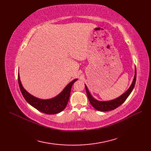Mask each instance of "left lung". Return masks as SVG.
I'll return each mask as SVG.
<instances>
[{"instance_id": "1", "label": "left lung", "mask_w": 151, "mask_h": 151, "mask_svg": "<svg viewBox=\"0 0 151 151\" xmlns=\"http://www.w3.org/2000/svg\"><path fill=\"white\" fill-rule=\"evenodd\" d=\"M135 81H136V68L135 70V75H134V78L133 80V82L130 86V88H129L125 93H123L122 95H121L118 98L111 100V101H98L96 99H94L92 96L91 95L89 91L87 88V86L85 84V88L86 90V93L87 95H88V97L89 99V101L91 105L98 111H111L113 110V109H116L119 106L124 102L127 98L129 97V96L130 94L132 93V90H133L135 84Z\"/></svg>"}]
</instances>
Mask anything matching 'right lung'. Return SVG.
Masks as SVG:
<instances>
[{
    "label": "right lung",
    "instance_id": "right-lung-1",
    "mask_svg": "<svg viewBox=\"0 0 151 151\" xmlns=\"http://www.w3.org/2000/svg\"><path fill=\"white\" fill-rule=\"evenodd\" d=\"M77 80V79H76L70 82L56 97L50 99H42L36 98L27 92L22 86L19 74H18V83L21 93L26 101L38 111L48 115L58 113L65 109L69 99L72 84Z\"/></svg>",
    "mask_w": 151,
    "mask_h": 151
}]
</instances>
